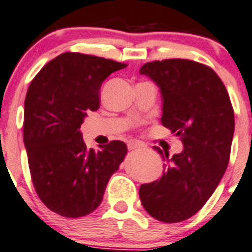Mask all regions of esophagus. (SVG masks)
Masks as SVG:
<instances>
[{"label":"esophagus","instance_id":"obj_1","mask_svg":"<svg viewBox=\"0 0 252 252\" xmlns=\"http://www.w3.org/2000/svg\"><path fill=\"white\" fill-rule=\"evenodd\" d=\"M141 147H142V145H141V143H137V142L128 143L129 151H134V149H137V148H141Z\"/></svg>","mask_w":252,"mask_h":252}]
</instances>
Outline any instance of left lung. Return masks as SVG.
<instances>
[{"mask_svg":"<svg viewBox=\"0 0 252 252\" xmlns=\"http://www.w3.org/2000/svg\"><path fill=\"white\" fill-rule=\"evenodd\" d=\"M160 88L161 123L181 137L183 152L166 164L160 179L140 187L143 208L166 223L191 218L219 185L231 153L234 112L225 85L212 68L190 60L154 61L143 64ZM158 151L164 161V154ZM168 159V153H165Z\"/></svg>","mask_w":252,"mask_h":252,"instance_id":"left-lung-1","label":"left lung"}]
</instances>
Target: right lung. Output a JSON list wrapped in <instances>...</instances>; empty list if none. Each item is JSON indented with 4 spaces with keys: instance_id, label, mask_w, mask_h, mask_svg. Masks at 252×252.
<instances>
[{
    "instance_id": "right-lung-1",
    "label": "right lung",
    "mask_w": 252,
    "mask_h": 252,
    "mask_svg": "<svg viewBox=\"0 0 252 252\" xmlns=\"http://www.w3.org/2000/svg\"><path fill=\"white\" fill-rule=\"evenodd\" d=\"M126 63L64 52L35 75L25 99L24 143L34 189L50 211L80 218L95 211L126 154L111 141L87 149L80 131L87 112L100 106L101 84Z\"/></svg>"
}]
</instances>
